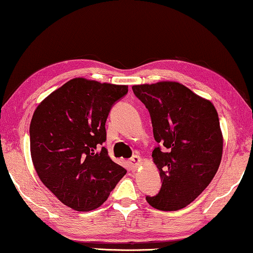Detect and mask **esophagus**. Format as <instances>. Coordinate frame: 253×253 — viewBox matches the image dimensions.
Here are the masks:
<instances>
[{
	"instance_id": "obj_1",
	"label": "esophagus",
	"mask_w": 253,
	"mask_h": 253,
	"mask_svg": "<svg viewBox=\"0 0 253 253\" xmlns=\"http://www.w3.org/2000/svg\"><path fill=\"white\" fill-rule=\"evenodd\" d=\"M129 163H130V167L133 168L134 170H136L138 166L141 165V163H142V159H141V158H139L138 156H134V157L130 159Z\"/></svg>"
}]
</instances>
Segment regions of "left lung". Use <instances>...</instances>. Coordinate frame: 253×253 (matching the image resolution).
Masks as SVG:
<instances>
[{"mask_svg": "<svg viewBox=\"0 0 253 253\" xmlns=\"http://www.w3.org/2000/svg\"><path fill=\"white\" fill-rule=\"evenodd\" d=\"M133 92L150 112L153 163L163 180L153 208L176 211L194 201L216 175L223 156V133L214 105L177 82L134 85Z\"/></svg>", "mask_w": 253, "mask_h": 253, "instance_id": "obj_1", "label": "left lung"}]
</instances>
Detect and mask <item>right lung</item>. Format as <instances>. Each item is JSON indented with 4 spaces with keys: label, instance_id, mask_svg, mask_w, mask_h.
Returning <instances> with one entry per match:
<instances>
[{
    "label": "right lung",
    "instance_id": "1",
    "mask_svg": "<svg viewBox=\"0 0 253 253\" xmlns=\"http://www.w3.org/2000/svg\"><path fill=\"white\" fill-rule=\"evenodd\" d=\"M127 85L74 78L39 104L30 122V156L42 183L76 211L99 208L127 170L108 150L105 122Z\"/></svg>",
    "mask_w": 253,
    "mask_h": 253
}]
</instances>
